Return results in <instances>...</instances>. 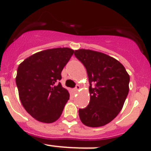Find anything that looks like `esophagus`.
Instances as JSON below:
<instances>
[{
  "instance_id": "1",
  "label": "esophagus",
  "mask_w": 151,
  "mask_h": 151,
  "mask_svg": "<svg viewBox=\"0 0 151 151\" xmlns=\"http://www.w3.org/2000/svg\"><path fill=\"white\" fill-rule=\"evenodd\" d=\"M79 89H80V86H79V85H76V88L74 89V90L76 91V92H77Z\"/></svg>"
}]
</instances>
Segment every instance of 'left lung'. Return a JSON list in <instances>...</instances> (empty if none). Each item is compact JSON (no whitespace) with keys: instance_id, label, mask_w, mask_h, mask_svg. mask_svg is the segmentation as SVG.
Masks as SVG:
<instances>
[{"instance_id":"1","label":"left lung","mask_w":151,"mask_h":151,"mask_svg":"<svg viewBox=\"0 0 151 151\" xmlns=\"http://www.w3.org/2000/svg\"><path fill=\"white\" fill-rule=\"evenodd\" d=\"M74 54L86 68L90 85V101L79 109V118L87 127H103L121 111L129 93V76L119 61L108 55L89 49L76 50Z\"/></svg>"}]
</instances>
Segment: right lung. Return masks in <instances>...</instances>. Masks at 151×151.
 I'll use <instances>...</instances> for the list:
<instances>
[{"label": "right lung", "mask_w": 151, "mask_h": 151, "mask_svg": "<svg viewBox=\"0 0 151 151\" xmlns=\"http://www.w3.org/2000/svg\"><path fill=\"white\" fill-rule=\"evenodd\" d=\"M73 53L69 48L47 49L29 56L17 68L16 84L20 100L38 121L53 123L62 115L69 93L58 81Z\"/></svg>", "instance_id": "1"}]
</instances>
